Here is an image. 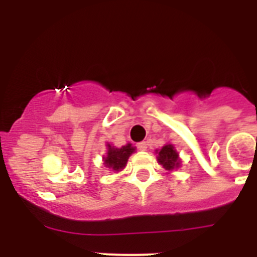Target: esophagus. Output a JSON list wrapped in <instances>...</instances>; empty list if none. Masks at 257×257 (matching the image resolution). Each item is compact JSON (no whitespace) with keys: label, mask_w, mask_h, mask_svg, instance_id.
<instances>
[{"label":"esophagus","mask_w":257,"mask_h":257,"mask_svg":"<svg viewBox=\"0 0 257 257\" xmlns=\"http://www.w3.org/2000/svg\"><path fill=\"white\" fill-rule=\"evenodd\" d=\"M136 147H138V149H139V151H147V147H148V144H147L145 142H140L136 144Z\"/></svg>","instance_id":"1"}]
</instances>
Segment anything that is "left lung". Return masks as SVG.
Here are the masks:
<instances>
[{"label":"left lung","mask_w":257,"mask_h":257,"mask_svg":"<svg viewBox=\"0 0 257 257\" xmlns=\"http://www.w3.org/2000/svg\"><path fill=\"white\" fill-rule=\"evenodd\" d=\"M158 153V163L162 165L166 170L172 171L174 169H178L180 166V158H179V153L176 149L174 148L172 144H167L162 147V149L157 151Z\"/></svg>","instance_id":"1"}]
</instances>
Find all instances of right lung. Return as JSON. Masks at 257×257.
I'll use <instances>...</instances> for the list:
<instances>
[{"label": "right lung", "instance_id": "add662e5", "mask_svg": "<svg viewBox=\"0 0 257 257\" xmlns=\"http://www.w3.org/2000/svg\"><path fill=\"white\" fill-rule=\"evenodd\" d=\"M106 147H108V152H106V156L103 157L104 163L108 169H112L114 171H121L126 166L128 157L135 152V148L131 144L123 145L122 148H114L110 144Z\"/></svg>", "mask_w": 257, "mask_h": 257}]
</instances>
